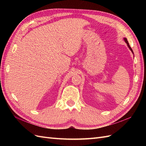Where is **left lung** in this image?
Segmentation results:
<instances>
[{"instance_id": "1", "label": "left lung", "mask_w": 146, "mask_h": 146, "mask_svg": "<svg viewBox=\"0 0 146 146\" xmlns=\"http://www.w3.org/2000/svg\"><path fill=\"white\" fill-rule=\"evenodd\" d=\"M123 40H124V41L127 43V46H128V47L129 48V49L131 51V52L133 53V50L131 49V48L130 47V45H129V42H128V41H127V38H123Z\"/></svg>"}]
</instances>
